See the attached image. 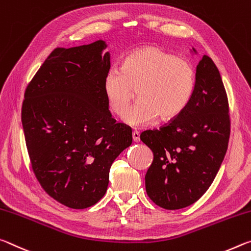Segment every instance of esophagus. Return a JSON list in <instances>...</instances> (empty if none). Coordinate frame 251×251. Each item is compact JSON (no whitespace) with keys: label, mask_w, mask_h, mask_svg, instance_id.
Instances as JSON below:
<instances>
[{"label":"esophagus","mask_w":251,"mask_h":251,"mask_svg":"<svg viewBox=\"0 0 251 251\" xmlns=\"http://www.w3.org/2000/svg\"><path fill=\"white\" fill-rule=\"evenodd\" d=\"M132 140H133V142L140 141V133H139L138 131H133L132 132Z\"/></svg>","instance_id":"esophagus-1"}]
</instances>
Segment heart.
<instances>
[{
  "label": "heart",
  "instance_id": "heart-1",
  "mask_svg": "<svg viewBox=\"0 0 251 251\" xmlns=\"http://www.w3.org/2000/svg\"><path fill=\"white\" fill-rule=\"evenodd\" d=\"M195 81V69L189 61L147 45L131 51L121 70L106 72L103 90L110 110L120 117L138 89L141 101L125 113L123 122L145 126L158 117L170 120L181 113L194 92Z\"/></svg>",
  "mask_w": 251,
  "mask_h": 251
}]
</instances>
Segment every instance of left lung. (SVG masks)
<instances>
[{
  "label": "left lung",
  "instance_id": "1",
  "mask_svg": "<svg viewBox=\"0 0 251 251\" xmlns=\"http://www.w3.org/2000/svg\"><path fill=\"white\" fill-rule=\"evenodd\" d=\"M192 52L197 53L192 48ZM230 117L219 70L208 55L197 65L186 108L159 130L140 139L153 152L146 191L159 207L176 210L199 200L211 186L227 152Z\"/></svg>",
  "mask_w": 251,
  "mask_h": 251
}]
</instances>
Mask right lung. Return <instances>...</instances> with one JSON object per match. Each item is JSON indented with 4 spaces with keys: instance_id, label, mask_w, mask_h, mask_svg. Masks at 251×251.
Here are the masks:
<instances>
[{
    "instance_id": "right-lung-1",
    "label": "right lung",
    "mask_w": 251,
    "mask_h": 251,
    "mask_svg": "<svg viewBox=\"0 0 251 251\" xmlns=\"http://www.w3.org/2000/svg\"><path fill=\"white\" fill-rule=\"evenodd\" d=\"M104 41L53 50L28 83L22 126L32 169L45 192L84 209L104 196L111 164L132 143L116 123L103 81L110 70Z\"/></svg>"
}]
</instances>
